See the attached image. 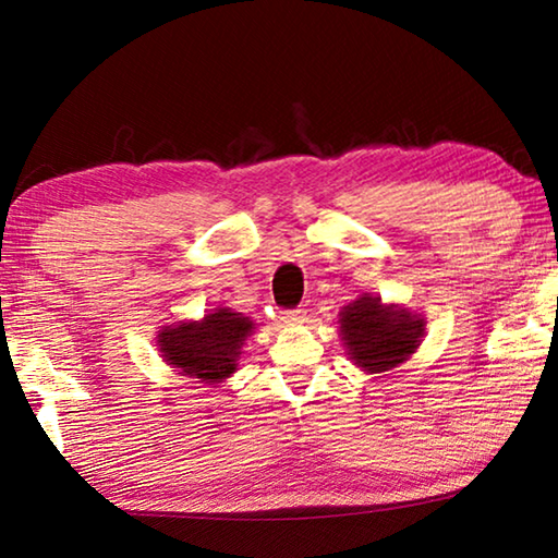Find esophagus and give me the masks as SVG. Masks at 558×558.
I'll list each match as a JSON object with an SVG mask.
<instances>
[{
	"label": "esophagus",
	"mask_w": 558,
	"mask_h": 558,
	"mask_svg": "<svg viewBox=\"0 0 558 558\" xmlns=\"http://www.w3.org/2000/svg\"><path fill=\"white\" fill-rule=\"evenodd\" d=\"M305 317H307L305 310H288V313L280 315V319L286 325H300V323H305Z\"/></svg>",
	"instance_id": "esophagus-1"
}]
</instances>
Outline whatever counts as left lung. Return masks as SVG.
<instances>
[{
  "label": "left lung",
  "instance_id": "8db88e82",
  "mask_svg": "<svg viewBox=\"0 0 558 558\" xmlns=\"http://www.w3.org/2000/svg\"><path fill=\"white\" fill-rule=\"evenodd\" d=\"M337 323L349 359L366 374L396 369L415 354L426 335V319L418 313L369 292L339 310Z\"/></svg>",
  "mask_w": 558,
  "mask_h": 558
}]
</instances>
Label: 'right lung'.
Returning <instances> with one entry per match:
<instances>
[{"instance_id":"obj_1","label":"right lung","mask_w":558,"mask_h":558,"mask_svg":"<svg viewBox=\"0 0 558 558\" xmlns=\"http://www.w3.org/2000/svg\"><path fill=\"white\" fill-rule=\"evenodd\" d=\"M256 323L231 307H214L202 319H179L157 332V349L179 376L219 386L239 372L245 339Z\"/></svg>"}]
</instances>
